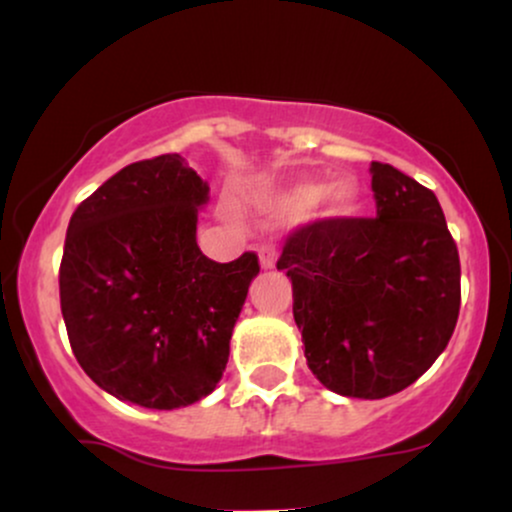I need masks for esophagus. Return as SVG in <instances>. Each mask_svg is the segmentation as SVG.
I'll use <instances>...</instances> for the list:
<instances>
[{
  "label": "esophagus",
  "mask_w": 512,
  "mask_h": 512,
  "mask_svg": "<svg viewBox=\"0 0 512 512\" xmlns=\"http://www.w3.org/2000/svg\"><path fill=\"white\" fill-rule=\"evenodd\" d=\"M257 255H260L262 269H274L276 257H279V250H276V245H272V243H264L257 248Z\"/></svg>",
  "instance_id": "34e87169"
}]
</instances>
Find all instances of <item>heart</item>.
<instances>
[{
	"instance_id": "b5f03b06",
	"label": "heart",
	"mask_w": 512,
	"mask_h": 512,
	"mask_svg": "<svg viewBox=\"0 0 512 512\" xmlns=\"http://www.w3.org/2000/svg\"><path fill=\"white\" fill-rule=\"evenodd\" d=\"M356 190L349 180H337L334 185L325 187L320 182L313 180H301L296 185H291L289 190H284L279 195V209L291 211V214H301V211H308L315 207L317 202H325L330 209H344L346 204H351Z\"/></svg>"
}]
</instances>
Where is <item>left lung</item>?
Listing matches in <instances>:
<instances>
[{"mask_svg": "<svg viewBox=\"0 0 512 512\" xmlns=\"http://www.w3.org/2000/svg\"><path fill=\"white\" fill-rule=\"evenodd\" d=\"M373 219L330 216L286 236L276 269L293 284L308 368L327 390L383 399L443 354L460 315V255L436 195L370 163Z\"/></svg>", "mask_w": 512, "mask_h": 512, "instance_id": "obj_1", "label": "left lung"}]
</instances>
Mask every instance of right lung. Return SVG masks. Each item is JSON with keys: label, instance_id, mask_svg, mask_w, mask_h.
Wrapping results in <instances>:
<instances>
[{"label": "right lung", "instance_id": "1", "mask_svg": "<svg viewBox=\"0 0 512 512\" xmlns=\"http://www.w3.org/2000/svg\"><path fill=\"white\" fill-rule=\"evenodd\" d=\"M209 185L180 154L137 161L69 219L60 264L67 337L84 373L122 402L178 409L214 392L255 252L214 262L197 245Z\"/></svg>", "mask_w": 512, "mask_h": 512}]
</instances>
